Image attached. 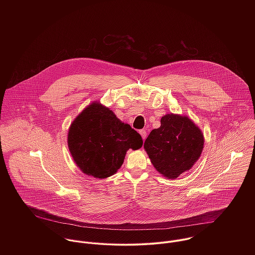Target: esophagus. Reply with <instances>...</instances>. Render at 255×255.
<instances>
[{
  "label": "esophagus",
  "instance_id": "1",
  "mask_svg": "<svg viewBox=\"0 0 255 255\" xmlns=\"http://www.w3.org/2000/svg\"><path fill=\"white\" fill-rule=\"evenodd\" d=\"M139 133H140V135L142 136V139L144 140L146 138V131L144 129H141V130H139Z\"/></svg>",
  "mask_w": 255,
  "mask_h": 255
}]
</instances>
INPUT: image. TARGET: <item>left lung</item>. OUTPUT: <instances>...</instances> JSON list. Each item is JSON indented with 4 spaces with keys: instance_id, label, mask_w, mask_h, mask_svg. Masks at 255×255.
<instances>
[{
    "instance_id": "left-lung-1",
    "label": "left lung",
    "mask_w": 255,
    "mask_h": 255,
    "mask_svg": "<svg viewBox=\"0 0 255 255\" xmlns=\"http://www.w3.org/2000/svg\"><path fill=\"white\" fill-rule=\"evenodd\" d=\"M203 147L202 130L187 116L173 113L162 117L161 127L152 129L144 142L154 168L172 180L192 168Z\"/></svg>"
}]
</instances>
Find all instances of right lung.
<instances>
[{"label":"right lung","mask_w":255,"mask_h":255,"mask_svg":"<svg viewBox=\"0 0 255 255\" xmlns=\"http://www.w3.org/2000/svg\"><path fill=\"white\" fill-rule=\"evenodd\" d=\"M143 144L140 134L98 101L86 106L73 121L68 146L76 166L87 176L106 179L122 167L127 151Z\"/></svg>","instance_id":"1"}]
</instances>
